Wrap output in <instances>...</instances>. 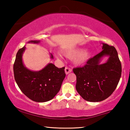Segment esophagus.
Returning a JSON list of instances; mask_svg holds the SVG:
<instances>
[{"label":"esophagus","instance_id":"1","mask_svg":"<svg viewBox=\"0 0 130 130\" xmlns=\"http://www.w3.org/2000/svg\"><path fill=\"white\" fill-rule=\"evenodd\" d=\"M65 73L67 74H69V73H70V72H72V69H71V68H69V67H65Z\"/></svg>","mask_w":130,"mask_h":130}]
</instances>
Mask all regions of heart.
Masks as SVG:
<instances>
[{
  "mask_svg": "<svg viewBox=\"0 0 130 130\" xmlns=\"http://www.w3.org/2000/svg\"><path fill=\"white\" fill-rule=\"evenodd\" d=\"M65 56L69 58H74V63L76 65H81L86 62L91 58L92 53L90 51H85L83 48L69 50L63 53ZM57 58H60V56L58 54H56Z\"/></svg>",
  "mask_w": 130,
  "mask_h": 130,
  "instance_id": "obj_1",
  "label": "heart"
}]
</instances>
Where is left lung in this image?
Segmentation results:
<instances>
[{
	"label": "left lung",
	"instance_id": "obj_1",
	"mask_svg": "<svg viewBox=\"0 0 130 130\" xmlns=\"http://www.w3.org/2000/svg\"><path fill=\"white\" fill-rule=\"evenodd\" d=\"M102 49L84 67L73 69L76 76L77 91L88 102L106 99L115 90L121 77L122 65L115 47L103 43ZM105 56H108L109 60L100 64L101 60Z\"/></svg>",
	"mask_w": 130,
	"mask_h": 130
}]
</instances>
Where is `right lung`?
<instances>
[{
  "label": "right lung",
  "instance_id": "1",
  "mask_svg": "<svg viewBox=\"0 0 130 130\" xmlns=\"http://www.w3.org/2000/svg\"><path fill=\"white\" fill-rule=\"evenodd\" d=\"M39 41H30L28 43H38ZM26 47L19 49L14 63L15 81L21 91L32 101L39 103L53 99L60 90L65 77V67L58 68L50 63L39 71H32L25 67L22 55ZM50 58H53L51 54Z\"/></svg>",
  "mask_w": 130,
  "mask_h": 130
}]
</instances>
